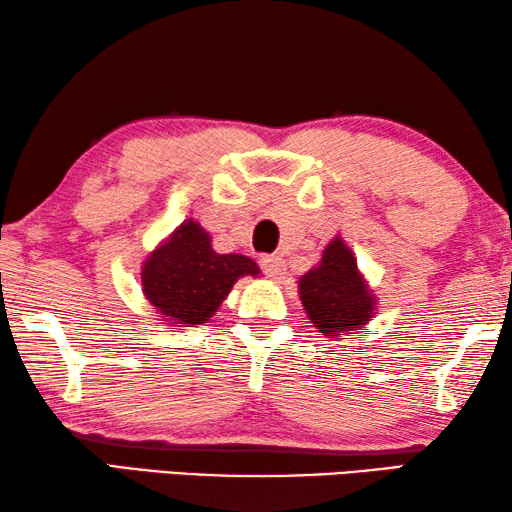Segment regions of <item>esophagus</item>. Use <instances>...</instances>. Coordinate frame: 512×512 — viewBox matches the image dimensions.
Instances as JSON below:
<instances>
[{
  "mask_svg": "<svg viewBox=\"0 0 512 512\" xmlns=\"http://www.w3.org/2000/svg\"><path fill=\"white\" fill-rule=\"evenodd\" d=\"M261 270L265 276H270V279H281L283 272H286V263H283L281 256H263Z\"/></svg>",
  "mask_w": 512,
  "mask_h": 512,
  "instance_id": "obj_1",
  "label": "esophagus"
}]
</instances>
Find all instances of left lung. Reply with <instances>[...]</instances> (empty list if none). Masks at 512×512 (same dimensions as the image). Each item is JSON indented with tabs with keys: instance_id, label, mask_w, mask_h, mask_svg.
I'll return each mask as SVG.
<instances>
[{
	"instance_id": "obj_1",
	"label": "left lung",
	"mask_w": 512,
	"mask_h": 512,
	"mask_svg": "<svg viewBox=\"0 0 512 512\" xmlns=\"http://www.w3.org/2000/svg\"><path fill=\"white\" fill-rule=\"evenodd\" d=\"M297 283L308 320L326 338L338 340L360 331L374 317L376 297L358 270L354 251L340 236L322 249L320 263Z\"/></svg>"
}]
</instances>
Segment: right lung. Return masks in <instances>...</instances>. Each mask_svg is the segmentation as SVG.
I'll return each instance as SVG.
<instances>
[{
  "instance_id": "1",
  "label": "right lung",
  "mask_w": 512,
  "mask_h": 512,
  "mask_svg": "<svg viewBox=\"0 0 512 512\" xmlns=\"http://www.w3.org/2000/svg\"><path fill=\"white\" fill-rule=\"evenodd\" d=\"M258 274L249 256L217 254L204 226L186 220L145 258L140 283L163 324L195 326L211 320L233 283Z\"/></svg>"
}]
</instances>
